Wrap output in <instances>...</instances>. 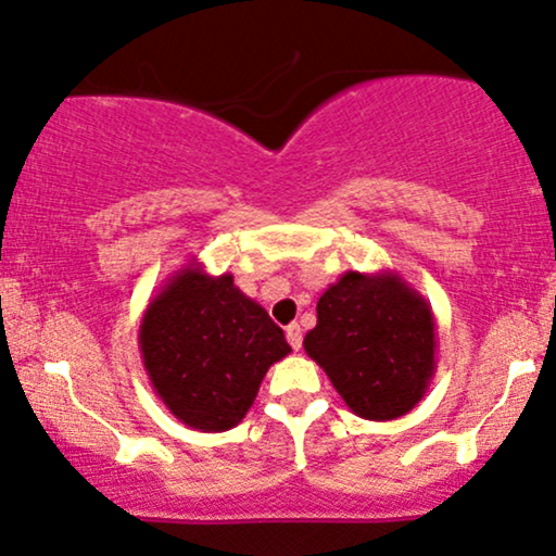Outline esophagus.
<instances>
[{"mask_svg":"<svg viewBox=\"0 0 556 556\" xmlns=\"http://www.w3.org/2000/svg\"><path fill=\"white\" fill-rule=\"evenodd\" d=\"M285 333H287V341H290V346L294 351H300V346H302V328L298 326V323H290Z\"/></svg>","mask_w":556,"mask_h":556,"instance_id":"esophagus-1","label":"esophagus"}]
</instances>
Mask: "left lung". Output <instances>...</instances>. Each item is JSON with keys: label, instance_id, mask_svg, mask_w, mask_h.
<instances>
[{"label": "left lung", "instance_id": "1", "mask_svg": "<svg viewBox=\"0 0 556 556\" xmlns=\"http://www.w3.org/2000/svg\"><path fill=\"white\" fill-rule=\"evenodd\" d=\"M315 311L302 346L351 413L395 420L424 400L435 371V318L400 274H341Z\"/></svg>", "mask_w": 556, "mask_h": 556}]
</instances>
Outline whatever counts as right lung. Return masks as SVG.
Segmentation results:
<instances>
[{
  "label": "right lung",
  "mask_w": 556,
  "mask_h": 556,
  "mask_svg": "<svg viewBox=\"0 0 556 556\" xmlns=\"http://www.w3.org/2000/svg\"><path fill=\"white\" fill-rule=\"evenodd\" d=\"M138 346L161 403L202 433L241 424L266 371L292 351L233 274L213 277L194 258L149 302Z\"/></svg>",
  "instance_id": "add662e5"
}]
</instances>
